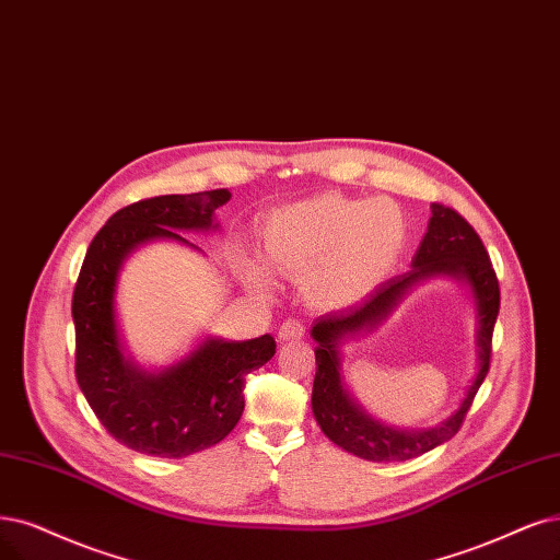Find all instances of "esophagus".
Returning <instances> with one entry per match:
<instances>
[{
  "label": "esophagus",
  "mask_w": 560,
  "mask_h": 560,
  "mask_svg": "<svg viewBox=\"0 0 560 560\" xmlns=\"http://www.w3.org/2000/svg\"><path fill=\"white\" fill-rule=\"evenodd\" d=\"M300 337H304V323L298 320V318L285 320L279 327V341H293V339H300Z\"/></svg>",
  "instance_id": "esophagus-1"
}]
</instances>
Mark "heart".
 <instances>
[{"label": "heart", "instance_id": "obj_1", "mask_svg": "<svg viewBox=\"0 0 560 560\" xmlns=\"http://www.w3.org/2000/svg\"><path fill=\"white\" fill-rule=\"evenodd\" d=\"M406 235V219L395 202L339 194L279 207L260 228L265 262L302 279L306 298L323 308L353 306L374 293L399 262ZM237 265L252 291H272L260 262L240 258Z\"/></svg>", "mask_w": 560, "mask_h": 560}]
</instances>
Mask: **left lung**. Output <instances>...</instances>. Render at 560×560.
Returning <instances> with one entry per match:
<instances>
[{
  "label": "left lung",
  "instance_id": "1",
  "mask_svg": "<svg viewBox=\"0 0 560 560\" xmlns=\"http://www.w3.org/2000/svg\"><path fill=\"white\" fill-rule=\"evenodd\" d=\"M439 276L459 280L471 293L476 306V374L460 406L436 428H392L366 413L347 389L340 348L350 338L373 331L412 287ZM499 279H495L480 235L462 214L433 202L427 233L410 260L408 272L381 283L362 304L316 318L308 329L316 341L314 353L318 369L312 408L320 431L341 450L376 464L416 459L447 443L459 431L475 392L480 389L489 371L491 335L499 318Z\"/></svg>",
  "mask_w": 560,
  "mask_h": 560
}]
</instances>
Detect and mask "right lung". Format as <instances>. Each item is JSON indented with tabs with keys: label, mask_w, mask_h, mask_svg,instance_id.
<instances>
[{
	"label": "right lung",
	"mask_w": 560,
	"mask_h": 560,
	"mask_svg": "<svg viewBox=\"0 0 560 560\" xmlns=\"http://www.w3.org/2000/svg\"><path fill=\"white\" fill-rule=\"evenodd\" d=\"M231 200L228 189L156 196L115 212L92 240L73 291L75 378L110 436L140 454L182 459L223 441L244 410V376L277 353L269 335L248 341L202 337L168 366L150 369L124 346L117 320L121 267L152 242H177L182 233H210L214 212Z\"/></svg>",
	"instance_id": "right-lung-1"
}]
</instances>
